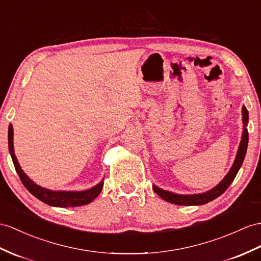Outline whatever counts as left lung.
<instances>
[{"mask_svg":"<svg viewBox=\"0 0 261 261\" xmlns=\"http://www.w3.org/2000/svg\"><path fill=\"white\" fill-rule=\"evenodd\" d=\"M243 122H244V134L243 138H241V142L239 145V149L237 152V157L234 160V163L232 165L231 169L229 173L227 174L224 179L220 181L219 185L209 190L207 193L204 194H198V195H177L173 194L170 192H166V190H163L154 186L155 193L161 196L164 200L175 205H180V206H193V205H204L207 202L212 201L217 198L221 194L225 193V190L230 186V184L233 181L234 177H236L238 170L240 169L241 165L244 163L246 151H247V146H248V130L246 129V124L248 123V111L246 107H243Z\"/></svg>","mask_w":261,"mask_h":261,"instance_id":"8db88e82","label":"left lung"}]
</instances>
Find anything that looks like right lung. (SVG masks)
I'll return each instance as SVG.
<instances>
[{
  "label": "right lung",
  "instance_id": "1",
  "mask_svg": "<svg viewBox=\"0 0 261 261\" xmlns=\"http://www.w3.org/2000/svg\"><path fill=\"white\" fill-rule=\"evenodd\" d=\"M9 150L13 161L14 167L16 173L18 174V177L22 181L23 185L25 186L29 192L35 196L37 199L45 202V204L49 206L55 207H79L83 205L90 204L101 192L103 188V181H100L98 185L95 187L85 190V192H52L45 188H42L37 186L34 181H32L29 177L24 174V171L20 167V165L17 163V160L14 154L13 149V127L10 124L9 126Z\"/></svg>",
  "mask_w": 261,
  "mask_h": 261
}]
</instances>
